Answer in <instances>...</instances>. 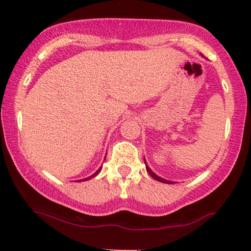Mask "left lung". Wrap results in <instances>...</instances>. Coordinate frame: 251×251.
Instances as JSON below:
<instances>
[{"mask_svg": "<svg viewBox=\"0 0 251 251\" xmlns=\"http://www.w3.org/2000/svg\"><path fill=\"white\" fill-rule=\"evenodd\" d=\"M146 170H147V173H149L150 175H151V177H153L154 179H156V180H159V181H161V183H166V184H171L169 180H166V179H163V178H161V177H159V176H156L155 174L153 173L152 170L150 169L149 168V166H146Z\"/></svg>", "mask_w": 251, "mask_h": 251, "instance_id": "8db88e82", "label": "left lung"}]
</instances>
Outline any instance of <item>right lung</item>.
<instances>
[{"mask_svg":"<svg viewBox=\"0 0 251 251\" xmlns=\"http://www.w3.org/2000/svg\"><path fill=\"white\" fill-rule=\"evenodd\" d=\"M100 170H101V168H99V169H98L97 171H96V173H95L94 175H91V176H90V177H88V178H84V179H80V180H77V181H84V180H89V179H91V178H92V177L97 176V175H98L99 173H100Z\"/></svg>","mask_w":251,"mask_h":251,"instance_id":"add662e5","label":"right lung"}]
</instances>
